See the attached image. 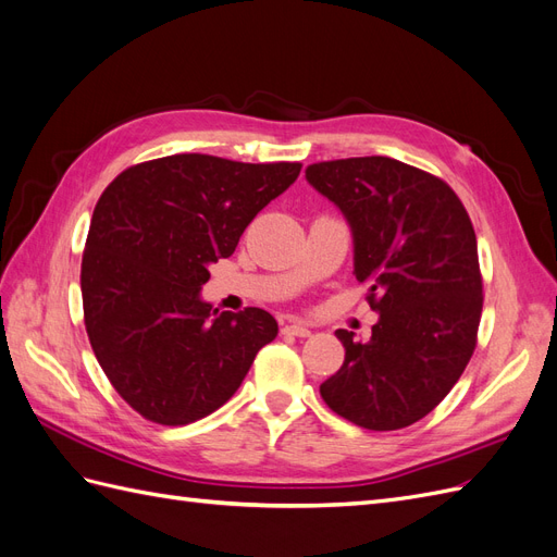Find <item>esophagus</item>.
<instances>
[{
  "instance_id": "obj_1",
  "label": "esophagus",
  "mask_w": 557,
  "mask_h": 557,
  "mask_svg": "<svg viewBox=\"0 0 557 557\" xmlns=\"http://www.w3.org/2000/svg\"><path fill=\"white\" fill-rule=\"evenodd\" d=\"M283 332L285 334H295V336H309L311 334V330L305 323H290V325L283 327Z\"/></svg>"
}]
</instances>
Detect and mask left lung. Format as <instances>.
I'll list each match as a JSON object with an SVG mask.
<instances>
[{
    "label": "left lung",
    "instance_id": "8db88e82",
    "mask_svg": "<svg viewBox=\"0 0 557 557\" xmlns=\"http://www.w3.org/2000/svg\"><path fill=\"white\" fill-rule=\"evenodd\" d=\"M307 181L346 215L352 274L379 313L364 344L336 330L346 358L320 395L364 430L413 425L450 393L476 348L483 281L474 227L448 183L393 158L315 162Z\"/></svg>",
    "mask_w": 557,
    "mask_h": 557
}]
</instances>
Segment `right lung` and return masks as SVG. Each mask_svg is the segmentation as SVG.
I'll list each match as a JSON object with an SVG mask.
<instances>
[{"instance_id": "right-lung-1", "label": "right lung", "mask_w": 557, "mask_h": 557, "mask_svg": "<svg viewBox=\"0 0 557 557\" xmlns=\"http://www.w3.org/2000/svg\"><path fill=\"white\" fill-rule=\"evenodd\" d=\"M299 170L181 153L129 166L99 197L81 262L83 315L99 367L146 420L176 428L221 409L276 339L272 313H218L199 290Z\"/></svg>"}]
</instances>
